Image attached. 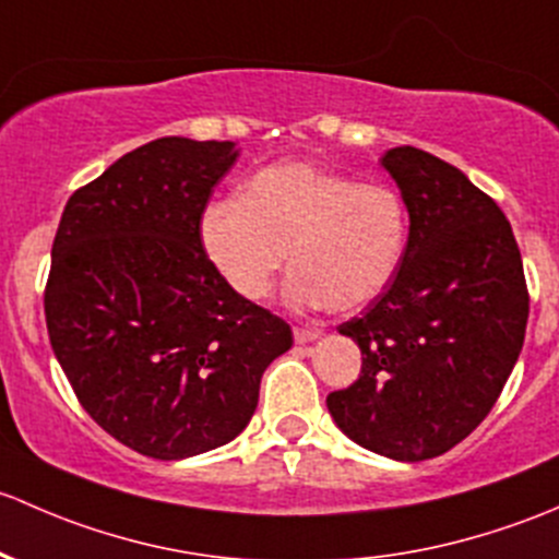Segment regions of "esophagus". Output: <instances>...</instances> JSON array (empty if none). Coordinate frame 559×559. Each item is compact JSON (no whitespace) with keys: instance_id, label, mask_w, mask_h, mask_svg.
<instances>
[{"instance_id":"obj_1","label":"esophagus","mask_w":559,"mask_h":559,"mask_svg":"<svg viewBox=\"0 0 559 559\" xmlns=\"http://www.w3.org/2000/svg\"><path fill=\"white\" fill-rule=\"evenodd\" d=\"M320 336H322V331H318V328H293V338H296V344L318 342Z\"/></svg>"}]
</instances>
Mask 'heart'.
<instances>
[{"mask_svg": "<svg viewBox=\"0 0 559 559\" xmlns=\"http://www.w3.org/2000/svg\"><path fill=\"white\" fill-rule=\"evenodd\" d=\"M406 237V204L395 188L360 186L298 160L266 166L241 199L212 201L199 217L201 250L250 304L272 293L290 252L296 272L285 298L298 309L368 307L399 272Z\"/></svg>", "mask_w": 559, "mask_h": 559, "instance_id": "b5f03b06", "label": "heart"}]
</instances>
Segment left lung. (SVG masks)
Here are the masks:
<instances>
[{
  "label": "left lung",
  "instance_id": "obj_1",
  "mask_svg": "<svg viewBox=\"0 0 559 559\" xmlns=\"http://www.w3.org/2000/svg\"><path fill=\"white\" fill-rule=\"evenodd\" d=\"M382 166L406 204V250L382 296L338 328L364 366L325 404L355 444L417 463L490 414L522 353L531 298L509 221L457 166L412 145Z\"/></svg>",
  "mask_w": 559,
  "mask_h": 559
}]
</instances>
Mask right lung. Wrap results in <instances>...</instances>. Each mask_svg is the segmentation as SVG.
Masks as SVG:
<instances>
[{
  "label": "right lung",
  "mask_w": 559,
  "mask_h": 559,
  "mask_svg": "<svg viewBox=\"0 0 559 559\" xmlns=\"http://www.w3.org/2000/svg\"><path fill=\"white\" fill-rule=\"evenodd\" d=\"M237 142L160 136L72 193L50 252L45 320L74 395L120 444L182 460L234 441L285 320L239 298L199 241Z\"/></svg>",
  "instance_id": "add662e5"
}]
</instances>
